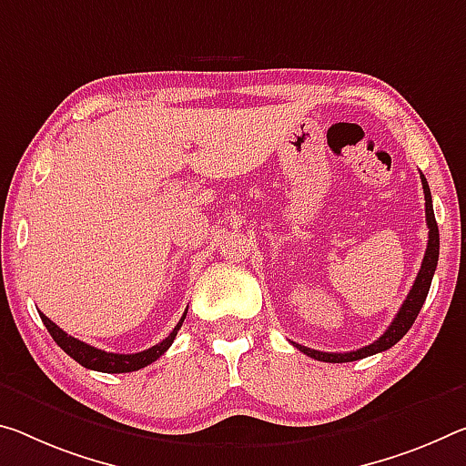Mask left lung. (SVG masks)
Masks as SVG:
<instances>
[{
    "label": "left lung",
    "instance_id": "left-lung-1",
    "mask_svg": "<svg viewBox=\"0 0 466 466\" xmlns=\"http://www.w3.org/2000/svg\"><path fill=\"white\" fill-rule=\"evenodd\" d=\"M420 184H423V193H425V218H427V228H430V240H427V250H425L423 263H420V269L417 273L415 284H412L409 297H406V300L402 302L400 311L396 313L394 321L390 323V328L383 331L373 344L363 346V349L352 350V352H321V350H313V349H307V346L292 342L300 352H305L307 357H311L315 360H323V363H350V360L371 357V354L392 349L398 339H402L406 331L410 329L412 323H415L420 307H423V302L427 299V292H430L433 273H435V268H438V257H440V230L433 216L430 184H427L423 174H420Z\"/></svg>",
    "mask_w": 466,
    "mask_h": 466
}]
</instances>
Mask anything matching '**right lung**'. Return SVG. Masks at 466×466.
Wrapping results in <instances>:
<instances>
[{"label":"right lung","instance_id":"obj_1","mask_svg":"<svg viewBox=\"0 0 466 466\" xmlns=\"http://www.w3.org/2000/svg\"><path fill=\"white\" fill-rule=\"evenodd\" d=\"M39 315H41V321L46 323V328L51 334V338L56 339V344L60 346V349L68 354V357L76 360V363H80L86 369H93V371H101V373H130V371H138V369L151 365L153 360H157L161 354H164L169 346H172L174 338H176V334H178V329L182 326L184 317H187V311H184L182 319L178 321V326L169 331V336L166 339H161L159 344L151 346V349H147L143 352H135V354H116V352H106V350L95 349V346L80 342V339L66 334V331L62 328H57L47 315H43V313H39Z\"/></svg>","mask_w":466,"mask_h":466}]
</instances>
